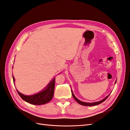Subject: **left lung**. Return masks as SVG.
<instances>
[{
	"instance_id": "1",
	"label": "left lung",
	"mask_w": 130,
	"mask_h": 130,
	"mask_svg": "<svg viewBox=\"0 0 130 130\" xmlns=\"http://www.w3.org/2000/svg\"><path fill=\"white\" fill-rule=\"evenodd\" d=\"M116 81H115V84H116ZM71 93H72V97H73V98H74L75 99V101H76V102H77L78 103H79V104L82 105H84V106H94V105H98V104H101V103H103L104 101H105V100H106V99H107V98L109 97V95H110V94H109L108 95L106 96V97L105 98H104L103 99H102V101H99V102H93V103H86V102H82V101H79V100H78L77 98H76V97H75V95L74 94V93H73V92H72V91H71Z\"/></svg>"
}]
</instances>
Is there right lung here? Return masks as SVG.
<instances>
[{
  "label": "right lung",
  "instance_id": "add662e5",
  "mask_svg": "<svg viewBox=\"0 0 130 130\" xmlns=\"http://www.w3.org/2000/svg\"><path fill=\"white\" fill-rule=\"evenodd\" d=\"M12 78L13 81L15 82L14 76H12ZM55 78H53V79L51 80L43 91L37 94L31 95H26L21 93L18 90L17 92L23 100L31 104L42 105L46 104L51 101L53 97L55 87Z\"/></svg>",
  "mask_w": 130,
  "mask_h": 130
}]
</instances>
